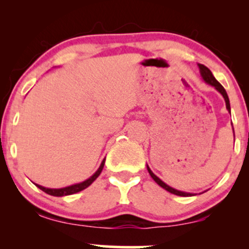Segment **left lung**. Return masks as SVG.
Listing matches in <instances>:
<instances>
[{"label":"left lung","instance_id":"left-lung-1","mask_svg":"<svg viewBox=\"0 0 249 249\" xmlns=\"http://www.w3.org/2000/svg\"><path fill=\"white\" fill-rule=\"evenodd\" d=\"M198 67H199V69H200V75H201L202 79H204V81L206 82L207 84L212 85V87L215 88L216 90H218L219 92L221 93L222 97H224V99H225V102H226V107H227L228 112L231 113V105H230V99H228L227 92H226V90H225V89H224V87H222V85L220 84V83H219L218 81H216L215 78H214L213 73L211 72V70L208 69L207 67H205V65H202V64H198ZM233 132H234V128H233ZM147 171H148V173H150V176L152 177V179L154 180V181H156L157 184H158L159 186H160V187L165 188V190L168 191V192H170V193H172V194H176V196H193V193L182 192V191H178V190H176V188H172V187H171V186H168V185L165 184V182L162 181V180L159 179L158 177H157L156 174H154V173L152 172V171L150 170V167H148V166H147Z\"/></svg>","mask_w":249,"mask_h":249}]
</instances>
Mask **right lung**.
<instances>
[{
    "instance_id": "1",
    "label": "right lung",
    "mask_w": 249,
    "mask_h": 249,
    "mask_svg": "<svg viewBox=\"0 0 249 249\" xmlns=\"http://www.w3.org/2000/svg\"><path fill=\"white\" fill-rule=\"evenodd\" d=\"M104 164H105V159L102 161L101 166H99V168L96 171L93 176H91L90 178L85 180V181L79 182V184L71 185V186L63 187V188H47V187L41 186V185H37V184H35V185L39 188V190H42L43 192L50 194V196H70V194H75L77 192H81V191L85 190V188L90 186V185L92 184V182L95 181L97 178H98V176L102 172L103 167H104Z\"/></svg>"
}]
</instances>
